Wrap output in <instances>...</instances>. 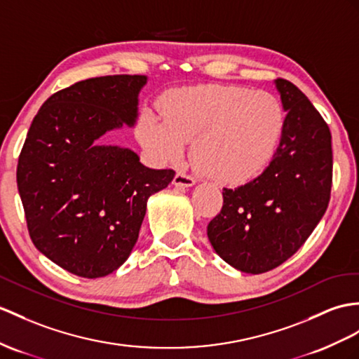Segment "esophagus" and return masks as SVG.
<instances>
[{
  "label": "esophagus",
  "instance_id": "1",
  "mask_svg": "<svg viewBox=\"0 0 359 359\" xmlns=\"http://www.w3.org/2000/svg\"><path fill=\"white\" fill-rule=\"evenodd\" d=\"M196 182V180L191 177V175H187L184 172H177L173 178V184L175 186H181V187H190L194 186Z\"/></svg>",
  "mask_w": 359,
  "mask_h": 359
}]
</instances>
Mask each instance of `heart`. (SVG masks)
I'll use <instances>...</instances> for the list:
<instances>
[{"label":"heart","mask_w":359,"mask_h":359,"mask_svg":"<svg viewBox=\"0 0 359 359\" xmlns=\"http://www.w3.org/2000/svg\"><path fill=\"white\" fill-rule=\"evenodd\" d=\"M164 112L140 117L142 143L158 160L178 161L189 140H195L198 168L225 184L259 177L273 161L286 129L282 100L245 86L178 90L165 100Z\"/></svg>","instance_id":"b5f03b06"}]
</instances>
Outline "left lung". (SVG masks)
Listing matches in <instances>:
<instances>
[{"mask_svg":"<svg viewBox=\"0 0 359 359\" xmlns=\"http://www.w3.org/2000/svg\"><path fill=\"white\" fill-rule=\"evenodd\" d=\"M287 111L282 143L264 173L224 189L207 225L215 251L236 269L262 274L294 256L325 215L332 189V137L309 99L286 79L276 81Z\"/></svg>","mask_w":359,"mask_h":359,"instance_id":"obj_1","label":"left lung"}]
</instances>
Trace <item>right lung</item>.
Here are the masks:
<instances>
[{"label": "right lung", "instance_id": "right-lung-1", "mask_svg": "<svg viewBox=\"0 0 359 359\" xmlns=\"http://www.w3.org/2000/svg\"><path fill=\"white\" fill-rule=\"evenodd\" d=\"M146 76L91 77L43 102L16 168L30 239L43 256L79 277L116 271L138 239L151 195L175 170L149 169L138 155L99 146L112 128L134 125Z\"/></svg>", "mask_w": 359, "mask_h": 359}]
</instances>
